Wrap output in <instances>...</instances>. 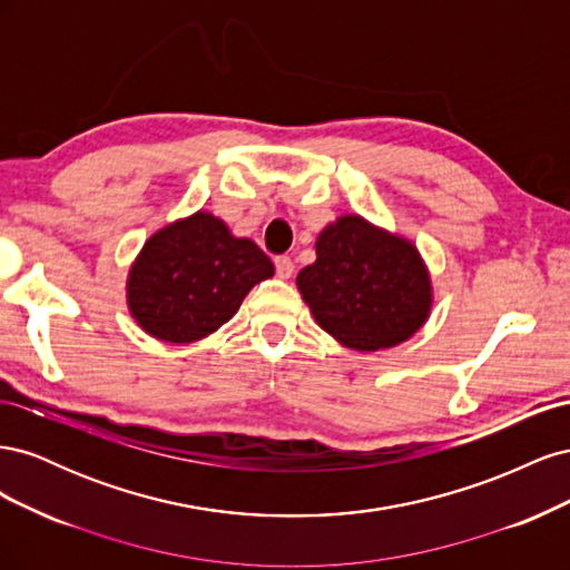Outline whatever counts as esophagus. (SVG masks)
<instances>
[{
  "mask_svg": "<svg viewBox=\"0 0 570 570\" xmlns=\"http://www.w3.org/2000/svg\"><path fill=\"white\" fill-rule=\"evenodd\" d=\"M273 264H275V273H278V278H289V275L295 273V262H292V258L285 254L275 256Z\"/></svg>",
  "mask_w": 570,
  "mask_h": 570,
  "instance_id": "esophagus-1",
  "label": "esophagus"
}]
</instances>
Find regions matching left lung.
Listing matches in <instances>:
<instances>
[{
  "instance_id": "1",
  "label": "left lung",
  "mask_w": 570,
  "mask_h": 570,
  "mask_svg": "<svg viewBox=\"0 0 570 570\" xmlns=\"http://www.w3.org/2000/svg\"><path fill=\"white\" fill-rule=\"evenodd\" d=\"M316 323L344 347L387 350L425 323L433 289L416 247L342 216L316 239V262L297 275Z\"/></svg>"
}]
</instances>
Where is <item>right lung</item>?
I'll return each instance as SVG.
<instances>
[{
    "mask_svg": "<svg viewBox=\"0 0 570 570\" xmlns=\"http://www.w3.org/2000/svg\"><path fill=\"white\" fill-rule=\"evenodd\" d=\"M273 275L271 258L220 218L197 212L154 233L130 268L128 304L145 333L202 340L228 323L247 292Z\"/></svg>",
    "mask_w": 570,
    "mask_h": 570,
    "instance_id": "right-lung-1",
    "label": "right lung"
}]
</instances>
